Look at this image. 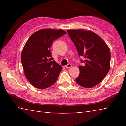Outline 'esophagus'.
Returning <instances> with one entry per match:
<instances>
[{
    "label": "esophagus",
    "instance_id": "esophagus-1",
    "mask_svg": "<svg viewBox=\"0 0 126 126\" xmlns=\"http://www.w3.org/2000/svg\"><path fill=\"white\" fill-rule=\"evenodd\" d=\"M64 67H66V68H70L72 67V64H70V63H69V64H68L67 65L64 66Z\"/></svg>",
    "mask_w": 126,
    "mask_h": 126
}]
</instances>
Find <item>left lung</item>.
Instances as JSON below:
<instances>
[{"instance_id":"obj_1","label":"left lung","mask_w":126,"mask_h":126,"mask_svg":"<svg viewBox=\"0 0 126 126\" xmlns=\"http://www.w3.org/2000/svg\"><path fill=\"white\" fill-rule=\"evenodd\" d=\"M78 55L83 56L84 65L79 67L80 74L76 79L78 84L91 88L99 83L110 69L111 54L108 46L96 33L84 29L68 30Z\"/></svg>"}]
</instances>
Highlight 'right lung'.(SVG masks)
Segmentation results:
<instances>
[{"label":"right lung","mask_w":126,"mask_h":126,"mask_svg":"<svg viewBox=\"0 0 126 126\" xmlns=\"http://www.w3.org/2000/svg\"><path fill=\"white\" fill-rule=\"evenodd\" d=\"M66 33L62 29H41L27 41L21 62L26 78L37 88L50 87L58 78L62 67L54 60L50 48L53 41Z\"/></svg>","instance_id":"obj_1"}]
</instances>
